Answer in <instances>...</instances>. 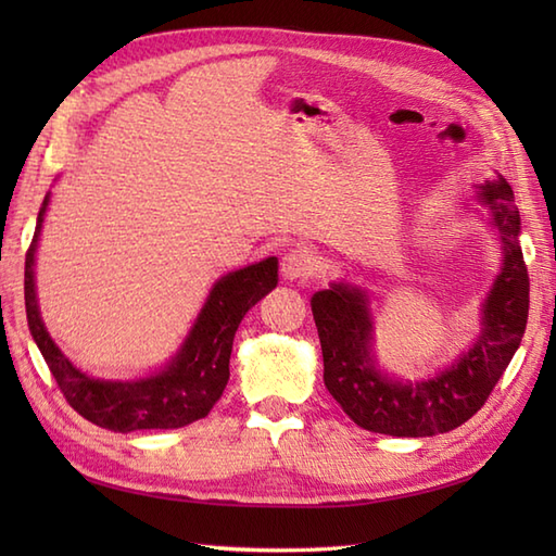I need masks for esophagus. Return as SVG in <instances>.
I'll list each match as a JSON object with an SVG mask.
<instances>
[{
	"label": "esophagus",
	"instance_id": "obj_1",
	"mask_svg": "<svg viewBox=\"0 0 556 556\" xmlns=\"http://www.w3.org/2000/svg\"><path fill=\"white\" fill-rule=\"evenodd\" d=\"M281 277L291 281H305L317 275V257L308 245H293L281 257Z\"/></svg>",
	"mask_w": 556,
	"mask_h": 556
}]
</instances>
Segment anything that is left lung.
I'll use <instances>...</instances> for the list:
<instances>
[{
  "label": "left lung",
  "mask_w": 556,
  "mask_h": 556,
  "mask_svg": "<svg viewBox=\"0 0 556 556\" xmlns=\"http://www.w3.org/2000/svg\"><path fill=\"white\" fill-rule=\"evenodd\" d=\"M494 215L504 267L482 305V334L452 368L428 382L401 384L375 370L368 299L361 289L332 285L311 299L325 361V384L363 430L392 437H432L464 425L485 406L494 384L521 344L528 323L530 279L518 245L521 217L504 179L480 186Z\"/></svg>",
  "instance_id": "left-lung-1"
}]
</instances>
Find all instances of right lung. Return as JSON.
<instances>
[{
	"label": "right lung",
	"instance_id": "obj_1",
	"mask_svg": "<svg viewBox=\"0 0 556 556\" xmlns=\"http://www.w3.org/2000/svg\"><path fill=\"white\" fill-rule=\"evenodd\" d=\"M47 203H50V195L40 207L38 227L26 253L23 293H26L30 334L68 406L86 420L114 432L174 430L205 418L229 382L233 334L243 315L277 287V257L236 269L217 281L181 353L167 370L138 382H104L74 368L54 346L40 320L33 263Z\"/></svg>",
	"mask_w": 556,
	"mask_h": 556
}]
</instances>
